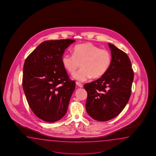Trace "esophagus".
<instances>
[{
  "label": "esophagus",
  "mask_w": 156,
  "mask_h": 156,
  "mask_svg": "<svg viewBox=\"0 0 156 156\" xmlns=\"http://www.w3.org/2000/svg\"><path fill=\"white\" fill-rule=\"evenodd\" d=\"M76 84L77 86H79V87H83V84L79 82H76Z\"/></svg>",
  "instance_id": "obj_1"
}]
</instances>
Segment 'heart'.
<instances>
[{"mask_svg":"<svg viewBox=\"0 0 156 156\" xmlns=\"http://www.w3.org/2000/svg\"><path fill=\"white\" fill-rule=\"evenodd\" d=\"M73 55L65 53L62 58L63 66L70 74H73L77 68L81 69L73 75V79L85 81L91 77L99 79L109 69L112 56L106 50L100 49L91 43L77 44L73 48Z\"/></svg>","mask_w":156,"mask_h":156,"instance_id":"obj_1","label":"heart"}]
</instances>
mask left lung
<instances>
[{
    "label": "left lung",
    "instance_id": "left-lung-1",
    "mask_svg": "<svg viewBox=\"0 0 156 156\" xmlns=\"http://www.w3.org/2000/svg\"><path fill=\"white\" fill-rule=\"evenodd\" d=\"M112 55L109 68L103 76L83 85L87 93L86 109L94 119L105 122L119 115L129 100L134 79L126 53L108 43Z\"/></svg>",
    "mask_w": 156,
    "mask_h": 156
}]
</instances>
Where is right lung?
Listing matches in <instances>:
<instances>
[{
  "label": "right lung",
  "mask_w": 156,
  "mask_h": 156,
  "mask_svg": "<svg viewBox=\"0 0 156 156\" xmlns=\"http://www.w3.org/2000/svg\"><path fill=\"white\" fill-rule=\"evenodd\" d=\"M75 40L46 41L27 58L23 89L30 108L38 118L53 123L66 114L75 82L69 80L62 58Z\"/></svg>",
  "instance_id": "obj_1"
}]
</instances>
